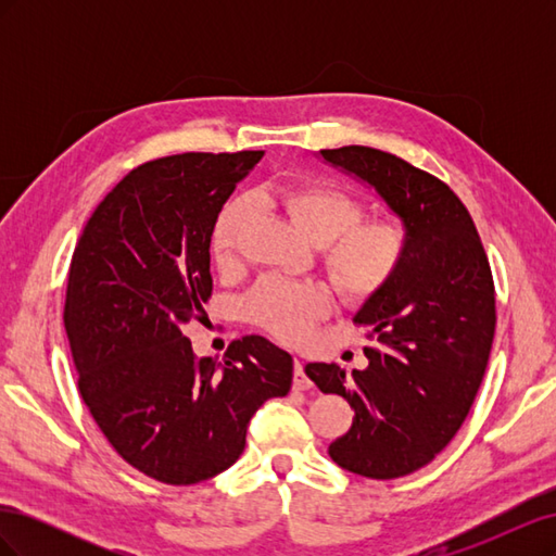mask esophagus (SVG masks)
<instances>
[{"mask_svg":"<svg viewBox=\"0 0 556 556\" xmlns=\"http://www.w3.org/2000/svg\"><path fill=\"white\" fill-rule=\"evenodd\" d=\"M294 387H296V390H308V387H311V380L304 371V364H301L299 359H294Z\"/></svg>","mask_w":556,"mask_h":556,"instance_id":"1","label":"esophagus"}]
</instances>
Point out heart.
Here are the masks:
<instances>
[{"mask_svg": "<svg viewBox=\"0 0 556 556\" xmlns=\"http://www.w3.org/2000/svg\"><path fill=\"white\" fill-rule=\"evenodd\" d=\"M268 204L285 211L308 241L323 250V264L333 288L348 304H368L399 278L408 260V237L396 223L364 217L362 199L323 180L274 185ZM250 217L245 199H233L217 215L211 233L213 260L229 266L239 255ZM243 317L285 343H296L315 319L331 311L325 285L311 280L262 278L243 299Z\"/></svg>", "mask_w": 556, "mask_h": 556, "instance_id": "b5f03b06", "label": "heart"}]
</instances>
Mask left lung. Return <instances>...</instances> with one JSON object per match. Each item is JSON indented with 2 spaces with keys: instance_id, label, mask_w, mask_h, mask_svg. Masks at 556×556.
<instances>
[{
  "instance_id": "left-lung-1",
  "label": "left lung",
  "mask_w": 556,
  "mask_h": 556,
  "mask_svg": "<svg viewBox=\"0 0 556 556\" xmlns=\"http://www.w3.org/2000/svg\"><path fill=\"white\" fill-rule=\"evenodd\" d=\"M319 155L371 185L406 227L399 278L355 315L368 327V366L306 364L319 392L355 410L329 457L350 473L394 480L427 466L473 406L496 327L492 268L473 217L443 180L366 146Z\"/></svg>"
}]
</instances>
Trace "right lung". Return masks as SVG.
Listing matches in <instances>:
<instances>
[{
  "instance_id": "1",
  "label": "right lung",
  "mask_w": 556,
  "mask_h": 556,
  "mask_svg": "<svg viewBox=\"0 0 556 556\" xmlns=\"http://www.w3.org/2000/svg\"><path fill=\"white\" fill-rule=\"evenodd\" d=\"M264 150L182 153L131 169L76 243L64 329L78 392L121 457L164 484H197L241 457L250 417L292 387L264 336L197 359L185 325L213 292L211 233Z\"/></svg>"
}]
</instances>
